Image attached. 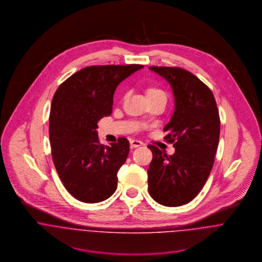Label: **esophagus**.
I'll use <instances>...</instances> for the list:
<instances>
[{
	"mask_svg": "<svg viewBox=\"0 0 262 262\" xmlns=\"http://www.w3.org/2000/svg\"><path fill=\"white\" fill-rule=\"evenodd\" d=\"M130 145H131V147H132V148H136V147L142 146V145H143V142H141L140 140L132 139V140H130Z\"/></svg>",
	"mask_w": 262,
	"mask_h": 262,
	"instance_id": "obj_1",
	"label": "esophagus"
}]
</instances>
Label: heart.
I'll list each match as a JSON object with an SVG mask.
<instances>
[{
    "label": "heart",
    "instance_id": "1",
    "mask_svg": "<svg viewBox=\"0 0 262 262\" xmlns=\"http://www.w3.org/2000/svg\"><path fill=\"white\" fill-rule=\"evenodd\" d=\"M145 95L148 102L153 100H158V99L166 101V98H167L165 91L156 84H148L145 88Z\"/></svg>",
    "mask_w": 262,
    "mask_h": 262
}]
</instances>
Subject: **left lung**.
I'll use <instances>...</instances> for the list:
<instances>
[{
    "label": "left lung",
    "instance_id": "left-lung-1",
    "mask_svg": "<svg viewBox=\"0 0 262 262\" xmlns=\"http://www.w3.org/2000/svg\"><path fill=\"white\" fill-rule=\"evenodd\" d=\"M171 84L176 109L163 129L176 152L148 145L151 198L166 207L186 205L205 186L212 170L220 137V116L214 95L200 78L182 68L150 67Z\"/></svg>",
    "mask_w": 262,
    "mask_h": 262
}]
</instances>
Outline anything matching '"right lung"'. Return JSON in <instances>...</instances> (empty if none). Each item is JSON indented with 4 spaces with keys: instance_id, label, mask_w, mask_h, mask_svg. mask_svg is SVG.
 Masks as SVG:
<instances>
[{
    "instance_id": "1",
    "label": "right lung",
    "mask_w": 262,
    "mask_h": 262,
    "mask_svg": "<svg viewBox=\"0 0 262 262\" xmlns=\"http://www.w3.org/2000/svg\"><path fill=\"white\" fill-rule=\"evenodd\" d=\"M141 64L91 66L56 90L49 116V139L56 171L67 190L83 203L107 200L117 188V173L129 153V141L105 146L98 122L112 113L117 85Z\"/></svg>"
}]
</instances>
